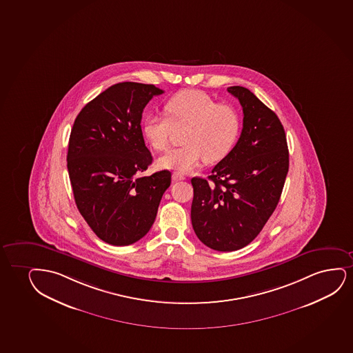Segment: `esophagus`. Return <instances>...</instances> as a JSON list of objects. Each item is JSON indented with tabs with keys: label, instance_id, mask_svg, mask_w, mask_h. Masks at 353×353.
Instances as JSON below:
<instances>
[{
	"label": "esophagus",
	"instance_id": "obj_1",
	"mask_svg": "<svg viewBox=\"0 0 353 353\" xmlns=\"http://www.w3.org/2000/svg\"><path fill=\"white\" fill-rule=\"evenodd\" d=\"M172 179H173V181H179V180H185L186 178H185L181 173L175 172V173H173V175H172Z\"/></svg>",
	"mask_w": 353,
	"mask_h": 353
}]
</instances>
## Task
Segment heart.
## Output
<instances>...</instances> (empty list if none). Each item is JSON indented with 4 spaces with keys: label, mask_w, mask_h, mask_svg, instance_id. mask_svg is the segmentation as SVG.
<instances>
[{
    "label": "heart",
    "mask_w": 353,
    "mask_h": 353,
    "mask_svg": "<svg viewBox=\"0 0 353 353\" xmlns=\"http://www.w3.org/2000/svg\"><path fill=\"white\" fill-rule=\"evenodd\" d=\"M165 116L148 114L142 124L143 136L157 152L168 147L174 129H183V145L159 159L168 170L190 172L205 160H223L235 147L241 132V114L232 103H217L201 90H183L165 103Z\"/></svg>",
    "instance_id": "heart-1"
}]
</instances>
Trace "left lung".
Returning <instances> with one entry per match:
<instances>
[{
	"mask_svg": "<svg viewBox=\"0 0 353 353\" xmlns=\"http://www.w3.org/2000/svg\"><path fill=\"white\" fill-rule=\"evenodd\" d=\"M243 111L241 136L210 176L192 178L191 219L209 248L232 252L258 236L281 199L289 170L285 131L277 114L250 90L232 85Z\"/></svg>",
	"mask_w": 353,
	"mask_h": 353,
	"instance_id": "8db88e82",
	"label": "left lung"
}]
</instances>
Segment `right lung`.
<instances>
[{
  "label": "right lung",
  "instance_id": "right-lung-1",
  "mask_svg": "<svg viewBox=\"0 0 353 353\" xmlns=\"http://www.w3.org/2000/svg\"><path fill=\"white\" fill-rule=\"evenodd\" d=\"M162 93L154 85L117 83L87 103L74 121L67 165L76 206L110 245L141 240L170 188V170L139 176L152 162L141 128L143 110Z\"/></svg>",
  "mask_w": 353,
  "mask_h": 353
}]
</instances>
